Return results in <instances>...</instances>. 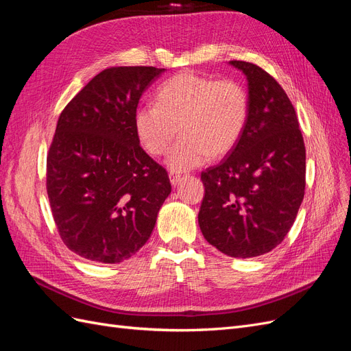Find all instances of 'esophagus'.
<instances>
[{
  "mask_svg": "<svg viewBox=\"0 0 351 351\" xmlns=\"http://www.w3.org/2000/svg\"><path fill=\"white\" fill-rule=\"evenodd\" d=\"M184 176L180 174V173H176V171H171L169 173V182H171L173 186H177L180 183V180H182Z\"/></svg>",
  "mask_w": 351,
  "mask_h": 351,
  "instance_id": "1",
  "label": "esophagus"
}]
</instances>
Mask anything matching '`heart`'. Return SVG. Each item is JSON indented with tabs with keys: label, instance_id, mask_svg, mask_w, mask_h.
<instances>
[{
	"label": "heart",
	"instance_id": "b5f03b06",
	"mask_svg": "<svg viewBox=\"0 0 351 351\" xmlns=\"http://www.w3.org/2000/svg\"><path fill=\"white\" fill-rule=\"evenodd\" d=\"M249 114V95L241 83L186 71L159 86L156 104L136 110L134 132L147 154L161 156L180 129L183 136L169 151L167 165L186 171L234 149Z\"/></svg>",
	"mask_w": 351,
	"mask_h": 351
}]
</instances>
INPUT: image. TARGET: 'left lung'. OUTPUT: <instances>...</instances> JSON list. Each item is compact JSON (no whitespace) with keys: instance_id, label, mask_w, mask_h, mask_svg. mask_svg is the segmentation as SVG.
<instances>
[{"instance_id":"1","label":"left lung","mask_w":351,"mask_h":351,"mask_svg":"<svg viewBox=\"0 0 351 351\" xmlns=\"http://www.w3.org/2000/svg\"><path fill=\"white\" fill-rule=\"evenodd\" d=\"M247 79L249 121L234 149L200 178L202 234L231 258H254L284 240L304 196L306 149L287 93L271 74L230 61Z\"/></svg>"}]
</instances>
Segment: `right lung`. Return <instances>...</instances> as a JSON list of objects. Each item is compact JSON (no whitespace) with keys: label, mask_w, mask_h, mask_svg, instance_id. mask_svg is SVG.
I'll list each match as a JSON object with an SVG mask.
<instances>
[{"label":"right lung","mask_w":351,"mask_h":351,"mask_svg":"<svg viewBox=\"0 0 351 351\" xmlns=\"http://www.w3.org/2000/svg\"><path fill=\"white\" fill-rule=\"evenodd\" d=\"M165 69L111 67L60 114L47 158V192L66 246L98 263H120L151 237L171 193L165 168L134 132L143 92Z\"/></svg>","instance_id":"1"}]
</instances>
